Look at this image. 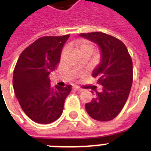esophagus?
Segmentation results:
<instances>
[{
  "label": "esophagus",
  "instance_id": "obj_1",
  "mask_svg": "<svg viewBox=\"0 0 151 151\" xmlns=\"http://www.w3.org/2000/svg\"><path fill=\"white\" fill-rule=\"evenodd\" d=\"M73 88H74L76 91H78V92H82L83 91L82 88H81L78 87V86H73Z\"/></svg>",
  "mask_w": 151,
  "mask_h": 151
}]
</instances>
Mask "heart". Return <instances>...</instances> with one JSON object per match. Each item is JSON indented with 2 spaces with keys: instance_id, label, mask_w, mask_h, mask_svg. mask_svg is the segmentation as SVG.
Returning a JSON list of instances; mask_svg holds the SVG:
<instances>
[{
  "instance_id": "b5f03b06",
  "label": "heart",
  "mask_w": 151,
  "mask_h": 151,
  "mask_svg": "<svg viewBox=\"0 0 151 151\" xmlns=\"http://www.w3.org/2000/svg\"><path fill=\"white\" fill-rule=\"evenodd\" d=\"M76 48L78 52H83L85 50H91L92 52V46L89 43H88L87 41H78L76 43Z\"/></svg>"
}]
</instances>
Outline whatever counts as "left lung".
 I'll list each match as a JSON object with an SVG mask.
<instances>
[{
	"label": "left lung",
	"mask_w": 151,
	"mask_h": 151,
	"mask_svg": "<svg viewBox=\"0 0 151 151\" xmlns=\"http://www.w3.org/2000/svg\"><path fill=\"white\" fill-rule=\"evenodd\" d=\"M79 36L97 45L100 50L99 63L92 75L98 78L103 91H95V98L85 104V109L93 119L108 122L117 117L129 97L133 77L131 56L124 43L114 37L101 32Z\"/></svg>",
	"instance_id": "1"
}]
</instances>
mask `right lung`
I'll return each instance as SVG.
<instances>
[{
	"label": "right lung",
	"instance_id": "obj_1",
	"mask_svg": "<svg viewBox=\"0 0 151 151\" xmlns=\"http://www.w3.org/2000/svg\"><path fill=\"white\" fill-rule=\"evenodd\" d=\"M70 34L37 39L21 53L13 73V88L24 113L34 122L49 124L63 110L64 102L71 91L51 86L48 75L59 63Z\"/></svg>",
	"mask_w": 151,
	"mask_h": 151
}]
</instances>
